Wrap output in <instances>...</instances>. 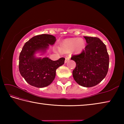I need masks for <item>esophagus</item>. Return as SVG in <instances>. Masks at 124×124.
<instances>
[{
	"label": "esophagus",
	"instance_id": "obj_1",
	"mask_svg": "<svg viewBox=\"0 0 124 124\" xmlns=\"http://www.w3.org/2000/svg\"><path fill=\"white\" fill-rule=\"evenodd\" d=\"M70 57H66V58H65V61H64V62H65V63H67V62L69 60H70Z\"/></svg>",
	"mask_w": 124,
	"mask_h": 124
}]
</instances>
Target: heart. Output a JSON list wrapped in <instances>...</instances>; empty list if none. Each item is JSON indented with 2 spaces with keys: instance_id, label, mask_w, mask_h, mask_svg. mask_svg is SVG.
I'll list each match as a JSON object with an SVG mask.
<instances>
[{
  "instance_id": "obj_1",
  "label": "heart",
  "mask_w": 124,
  "mask_h": 124,
  "mask_svg": "<svg viewBox=\"0 0 124 124\" xmlns=\"http://www.w3.org/2000/svg\"><path fill=\"white\" fill-rule=\"evenodd\" d=\"M85 41L81 38H72L66 40L61 44L60 50L63 52H70L72 50L75 52H79L84 49Z\"/></svg>"
}]
</instances>
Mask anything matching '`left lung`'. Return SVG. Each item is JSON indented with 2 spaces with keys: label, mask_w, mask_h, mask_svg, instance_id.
Masks as SVG:
<instances>
[{
  "label": "left lung",
  "mask_w": 124,
  "mask_h": 124,
  "mask_svg": "<svg viewBox=\"0 0 124 124\" xmlns=\"http://www.w3.org/2000/svg\"><path fill=\"white\" fill-rule=\"evenodd\" d=\"M87 43L80 54L73 55L76 63L73 77L79 85L86 87L99 84L108 73L109 57L106 46L96 37H84Z\"/></svg>",
  "instance_id": "1"
}]
</instances>
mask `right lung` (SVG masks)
Segmentation results:
<instances>
[{
	"label": "right lung",
	"instance_id": "right-lung-1",
	"mask_svg": "<svg viewBox=\"0 0 124 124\" xmlns=\"http://www.w3.org/2000/svg\"><path fill=\"white\" fill-rule=\"evenodd\" d=\"M56 38L50 34L36 35L27 41L19 56V71L29 85L36 87L47 86L53 81L56 70L64 64L65 58L52 61L48 57H36L37 52H46L49 45H54Z\"/></svg>",
	"mask_w": 124,
	"mask_h": 124
}]
</instances>
